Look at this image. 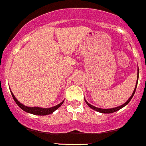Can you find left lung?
Masks as SVG:
<instances>
[{"label":"left lung","instance_id":"8db88e82","mask_svg":"<svg viewBox=\"0 0 146 146\" xmlns=\"http://www.w3.org/2000/svg\"><path fill=\"white\" fill-rule=\"evenodd\" d=\"M138 75H139V69H138ZM137 84H138V81H137L136 86H135V90H134V91H133V94H132V95H131V96H130V98H129L128 100H127V102H125V103L123 104V105H121V106L117 107V108H112V109H102V108H96V107H95V106H93V105H90V104H89L88 102H87V101L85 100H85L86 103H87V105H88V106L90 107V108H91L92 109H93V110H95L98 111V112H101V113H112V112H116V111H117V110H120V109H121V108H123V107H125L126 105H127V104L129 103V102H130V101L131 100L132 98H133V95H134V94H135V90H136Z\"/></svg>","mask_w":146,"mask_h":146}]
</instances>
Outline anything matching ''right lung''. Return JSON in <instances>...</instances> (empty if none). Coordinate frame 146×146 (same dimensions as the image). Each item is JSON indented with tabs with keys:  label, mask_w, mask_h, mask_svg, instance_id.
<instances>
[{
	"label": "right lung",
	"mask_w": 146,
	"mask_h": 146,
	"mask_svg": "<svg viewBox=\"0 0 146 146\" xmlns=\"http://www.w3.org/2000/svg\"><path fill=\"white\" fill-rule=\"evenodd\" d=\"M11 95H12V97H13V100H14V101L16 102V104H17V105H19V106L23 110L26 111V112H29V113L34 114V115H46L51 114L52 112H54L56 110H57L64 102L63 101V102H62L61 103H59V105L50 108H38V107L30 108V107H26L25 106V105H22L21 103H20V102L16 100V98H15V96L13 95V93L12 92H11Z\"/></svg>",
	"instance_id": "obj_1"
}]
</instances>
